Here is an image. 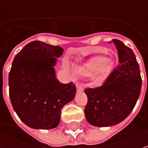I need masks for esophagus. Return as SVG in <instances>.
Masks as SVG:
<instances>
[{"label": "esophagus", "mask_w": 148, "mask_h": 148, "mask_svg": "<svg viewBox=\"0 0 148 148\" xmlns=\"http://www.w3.org/2000/svg\"><path fill=\"white\" fill-rule=\"evenodd\" d=\"M76 87H77V92H81V91H83L84 90L83 85L81 84H77Z\"/></svg>", "instance_id": "obj_1"}]
</instances>
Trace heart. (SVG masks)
Masks as SVG:
<instances>
[{
    "label": "heart",
    "instance_id": "1",
    "mask_svg": "<svg viewBox=\"0 0 148 148\" xmlns=\"http://www.w3.org/2000/svg\"><path fill=\"white\" fill-rule=\"evenodd\" d=\"M114 67V63L103 56H95L82 64L77 66L74 71L80 76L91 77L92 83L101 86L105 83Z\"/></svg>",
    "mask_w": 148,
    "mask_h": 148
}]
</instances>
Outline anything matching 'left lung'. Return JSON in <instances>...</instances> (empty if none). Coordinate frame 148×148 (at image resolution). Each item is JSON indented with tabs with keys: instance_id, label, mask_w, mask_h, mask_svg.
<instances>
[{
	"instance_id": "1",
	"label": "left lung",
	"mask_w": 148,
	"mask_h": 148,
	"mask_svg": "<svg viewBox=\"0 0 148 148\" xmlns=\"http://www.w3.org/2000/svg\"><path fill=\"white\" fill-rule=\"evenodd\" d=\"M119 65L100 88H87L84 114L95 127H110L126 119L134 108L141 89L140 68L135 54L121 40L114 39Z\"/></svg>"
}]
</instances>
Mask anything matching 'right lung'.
Segmentation results:
<instances>
[{
  "label": "right lung",
  "mask_w": 148,
  "mask_h": 148,
  "mask_svg": "<svg viewBox=\"0 0 148 148\" xmlns=\"http://www.w3.org/2000/svg\"><path fill=\"white\" fill-rule=\"evenodd\" d=\"M63 48L31 41L16 54L9 73V95L19 118L34 129L54 128L63 107L74 98L75 84H61L54 66Z\"/></svg>",
  "instance_id": "add662e5"
}]
</instances>
